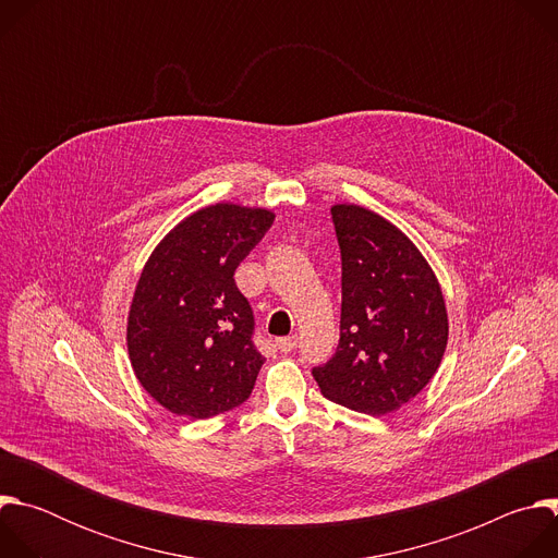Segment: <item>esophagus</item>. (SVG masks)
Listing matches in <instances>:
<instances>
[{
	"mask_svg": "<svg viewBox=\"0 0 558 558\" xmlns=\"http://www.w3.org/2000/svg\"><path fill=\"white\" fill-rule=\"evenodd\" d=\"M276 347L280 353H291L295 347H298V338L295 336H289V338H278L276 340Z\"/></svg>",
	"mask_w": 558,
	"mask_h": 558,
	"instance_id": "1",
	"label": "esophagus"
}]
</instances>
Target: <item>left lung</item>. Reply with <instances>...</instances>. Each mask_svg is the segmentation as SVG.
I'll return each instance as SVG.
<instances>
[{
	"label": "left lung",
	"instance_id": "8db88e82",
	"mask_svg": "<svg viewBox=\"0 0 558 558\" xmlns=\"http://www.w3.org/2000/svg\"><path fill=\"white\" fill-rule=\"evenodd\" d=\"M331 216L342 254L340 344L313 377L327 400L377 417L411 402L437 373L446 302L404 231L360 205H333Z\"/></svg>",
	"mask_w": 558,
	"mask_h": 558
}]
</instances>
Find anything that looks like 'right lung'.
Listing matches in <instances>:
<instances>
[{
    "label": "right lung",
    "mask_w": 558,
    "mask_h": 558,
    "mask_svg": "<svg viewBox=\"0 0 558 558\" xmlns=\"http://www.w3.org/2000/svg\"><path fill=\"white\" fill-rule=\"evenodd\" d=\"M274 218L216 203L181 220L147 258L130 304L128 353L141 386L170 413L207 420L252 395L265 357L233 274Z\"/></svg>",
    "instance_id": "add662e5"
}]
</instances>
